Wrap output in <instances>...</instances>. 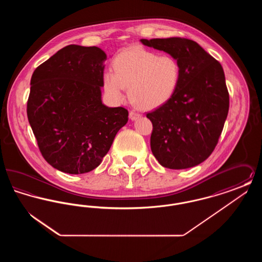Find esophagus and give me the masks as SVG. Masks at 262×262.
<instances>
[{
  "instance_id": "obj_1",
  "label": "esophagus",
  "mask_w": 262,
  "mask_h": 262,
  "mask_svg": "<svg viewBox=\"0 0 262 262\" xmlns=\"http://www.w3.org/2000/svg\"><path fill=\"white\" fill-rule=\"evenodd\" d=\"M140 116H141L140 114L134 112V111H130V112H129V115H128V117H129V119H130L132 121H135V120H137V118H139Z\"/></svg>"
}]
</instances>
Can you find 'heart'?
I'll return each mask as SVG.
<instances>
[{
    "instance_id": "1",
    "label": "heart",
    "mask_w": 262,
    "mask_h": 262,
    "mask_svg": "<svg viewBox=\"0 0 262 262\" xmlns=\"http://www.w3.org/2000/svg\"><path fill=\"white\" fill-rule=\"evenodd\" d=\"M112 71L104 72L103 88L115 103L125 99L128 88L130 100L142 109H155L173 97L179 86L181 68L168 55L135 48L118 54L112 62Z\"/></svg>"
}]
</instances>
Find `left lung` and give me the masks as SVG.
Masks as SVG:
<instances>
[{"label": "left lung", "mask_w": 262, "mask_h": 262, "mask_svg": "<svg viewBox=\"0 0 262 262\" xmlns=\"http://www.w3.org/2000/svg\"><path fill=\"white\" fill-rule=\"evenodd\" d=\"M174 58L181 68L173 97L146 117L152 122L150 146L165 168L181 170L206 160L215 148L229 111V93L220 62L185 38L140 39Z\"/></svg>", "instance_id": "left-lung-1"}]
</instances>
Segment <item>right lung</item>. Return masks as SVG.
Instances as JSON below:
<instances>
[{"label":"right lung","mask_w":262,"mask_h":262,"mask_svg":"<svg viewBox=\"0 0 262 262\" xmlns=\"http://www.w3.org/2000/svg\"><path fill=\"white\" fill-rule=\"evenodd\" d=\"M106 60L98 47L69 45L31 76L28 122L45 160L63 173L84 174L98 167L127 123L125 108L102 103Z\"/></svg>","instance_id":"1"}]
</instances>
